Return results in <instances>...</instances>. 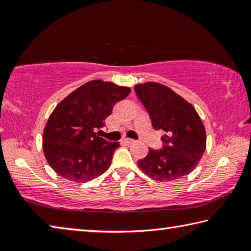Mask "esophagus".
I'll use <instances>...</instances> for the list:
<instances>
[{"mask_svg":"<svg viewBox=\"0 0 251 251\" xmlns=\"http://www.w3.org/2000/svg\"><path fill=\"white\" fill-rule=\"evenodd\" d=\"M124 141L127 143V144H134L136 141L133 138H124Z\"/></svg>","mask_w":251,"mask_h":251,"instance_id":"34e87169","label":"esophagus"}]
</instances>
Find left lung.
<instances>
[{"label":"left lung","instance_id":"left-lung-1","mask_svg":"<svg viewBox=\"0 0 251 251\" xmlns=\"http://www.w3.org/2000/svg\"><path fill=\"white\" fill-rule=\"evenodd\" d=\"M136 95L156 130H164L163 147L150 148L138 160L142 171L157 181L179 179L192 173L206 150V131L192 104L158 83L135 85Z\"/></svg>","mask_w":251,"mask_h":251}]
</instances>
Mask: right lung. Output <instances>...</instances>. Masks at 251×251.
Listing matches in <instances>:
<instances>
[{
	"instance_id": "1",
	"label": "right lung",
	"mask_w": 251,
	"mask_h": 251,
	"mask_svg": "<svg viewBox=\"0 0 251 251\" xmlns=\"http://www.w3.org/2000/svg\"><path fill=\"white\" fill-rule=\"evenodd\" d=\"M130 88L96 79L82 85L59 103L43 133L46 160L59 176L86 182L110 166L120 143L99 137L106 117Z\"/></svg>"
}]
</instances>
